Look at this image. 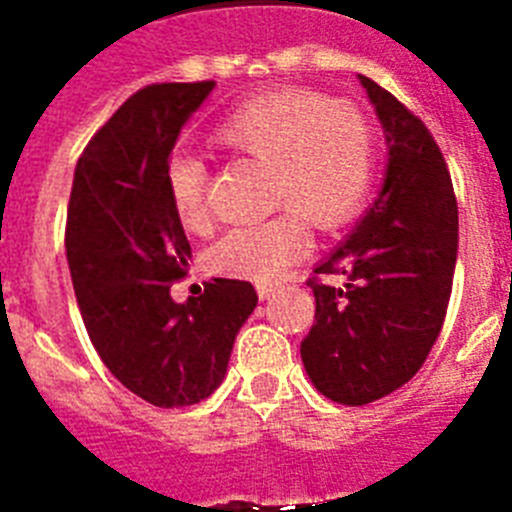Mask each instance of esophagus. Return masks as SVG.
Instances as JSON below:
<instances>
[{"instance_id":"34e87169","label":"esophagus","mask_w":512,"mask_h":512,"mask_svg":"<svg viewBox=\"0 0 512 512\" xmlns=\"http://www.w3.org/2000/svg\"><path fill=\"white\" fill-rule=\"evenodd\" d=\"M279 289L281 284H257V295H260V300H271Z\"/></svg>"}]
</instances>
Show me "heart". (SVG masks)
I'll return each mask as SVG.
<instances>
[{
    "label": "heart",
    "instance_id": "b5f03b06",
    "mask_svg": "<svg viewBox=\"0 0 512 512\" xmlns=\"http://www.w3.org/2000/svg\"><path fill=\"white\" fill-rule=\"evenodd\" d=\"M228 151L268 164V196L287 207L271 220L233 228L212 249L215 271L260 284L276 281L311 247L308 217L321 231L358 215L374 183L372 124L350 103L316 92H265L241 103L215 130ZM172 212L185 231L207 225V170L199 156L175 154L167 164Z\"/></svg>",
    "mask_w": 512,
    "mask_h": 512
}]
</instances>
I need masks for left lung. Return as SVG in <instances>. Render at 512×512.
Listing matches in <instances>:
<instances>
[{
  "label": "left lung",
  "instance_id": "8db88e82",
  "mask_svg": "<svg viewBox=\"0 0 512 512\" xmlns=\"http://www.w3.org/2000/svg\"><path fill=\"white\" fill-rule=\"evenodd\" d=\"M388 146L382 185L356 228L319 263L345 284L311 281L316 321L300 356L319 393L364 406L425 364L452 295L457 201L428 127L388 90L358 74Z\"/></svg>",
  "mask_w": 512,
  "mask_h": 512
}]
</instances>
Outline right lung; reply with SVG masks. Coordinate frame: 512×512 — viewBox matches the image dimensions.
<instances>
[{
  "label": "right lung",
  "instance_id": "right-lung-1",
  "mask_svg": "<svg viewBox=\"0 0 512 512\" xmlns=\"http://www.w3.org/2000/svg\"><path fill=\"white\" fill-rule=\"evenodd\" d=\"M212 90L215 82L135 92L79 156L68 201L66 257L87 335L124 388L162 409L220 388L257 305L255 287L239 279H212L185 303L170 295L191 268V244L164 175Z\"/></svg>",
  "mask_w": 512,
  "mask_h": 512
}]
</instances>
